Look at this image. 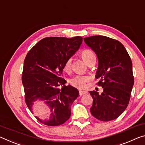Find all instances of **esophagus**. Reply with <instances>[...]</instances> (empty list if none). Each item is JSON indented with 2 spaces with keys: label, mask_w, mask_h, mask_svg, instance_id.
I'll use <instances>...</instances> for the list:
<instances>
[{
  "label": "esophagus",
  "mask_w": 145,
  "mask_h": 145,
  "mask_svg": "<svg viewBox=\"0 0 145 145\" xmlns=\"http://www.w3.org/2000/svg\"><path fill=\"white\" fill-rule=\"evenodd\" d=\"M86 93H87L86 91H79V94H80V96H82V95L85 94Z\"/></svg>",
  "instance_id": "1"
}]
</instances>
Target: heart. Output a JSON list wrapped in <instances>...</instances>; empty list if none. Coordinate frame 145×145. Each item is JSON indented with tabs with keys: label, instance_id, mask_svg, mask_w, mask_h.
Instances as JSON below:
<instances>
[{
	"label": "heart",
	"instance_id": "b5f03b06",
	"mask_svg": "<svg viewBox=\"0 0 145 145\" xmlns=\"http://www.w3.org/2000/svg\"><path fill=\"white\" fill-rule=\"evenodd\" d=\"M82 57L83 60L87 64H88L92 58H95V55L94 52L91 49H86L83 51L82 53ZM71 64H72V60L71 58L67 59L64 63V70L68 71L70 69L71 67ZM89 81V78L85 76L78 75L75 76L73 78H71L69 80V84L75 87H77L78 89H83L85 86L86 83Z\"/></svg>",
	"mask_w": 145,
	"mask_h": 145
}]
</instances>
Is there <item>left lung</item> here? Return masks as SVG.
<instances>
[{"label": "left lung", "mask_w": 145, "mask_h": 145, "mask_svg": "<svg viewBox=\"0 0 145 145\" xmlns=\"http://www.w3.org/2000/svg\"><path fill=\"white\" fill-rule=\"evenodd\" d=\"M84 40L98 57L96 84L103 89L101 94L89 92L93 99L91 114L102 121L115 120L125 110L130 99L134 83L132 60L118 40L101 35Z\"/></svg>", "instance_id": "8db88e82"}]
</instances>
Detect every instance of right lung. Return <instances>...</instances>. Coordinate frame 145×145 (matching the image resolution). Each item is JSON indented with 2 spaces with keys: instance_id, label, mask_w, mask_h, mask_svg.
Masks as SVG:
<instances>
[{
  "instance_id": "right-lung-1",
  "label": "right lung",
  "mask_w": 145,
  "mask_h": 145,
  "mask_svg": "<svg viewBox=\"0 0 145 145\" xmlns=\"http://www.w3.org/2000/svg\"><path fill=\"white\" fill-rule=\"evenodd\" d=\"M82 37H46L26 55L22 75L25 101L31 112L33 102L39 99L51 108L49 120L35 118L47 126H58L69 119L71 107L79 91L61 77L64 63L79 49ZM62 87V89L59 88Z\"/></svg>"
}]
</instances>
